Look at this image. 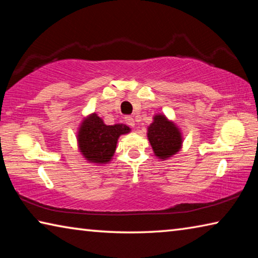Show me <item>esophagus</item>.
<instances>
[{"label": "esophagus", "instance_id": "obj_1", "mask_svg": "<svg viewBox=\"0 0 258 258\" xmlns=\"http://www.w3.org/2000/svg\"><path fill=\"white\" fill-rule=\"evenodd\" d=\"M125 123L127 124L128 126H131V127H134V125H135L134 118H133V117H131V116H126L125 117Z\"/></svg>", "mask_w": 258, "mask_h": 258}]
</instances>
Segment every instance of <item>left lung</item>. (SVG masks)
Masks as SVG:
<instances>
[{
  "mask_svg": "<svg viewBox=\"0 0 258 258\" xmlns=\"http://www.w3.org/2000/svg\"><path fill=\"white\" fill-rule=\"evenodd\" d=\"M148 139L155 155L160 159L175 155L182 145L180 131L164 115L155 116L154 123L148 127Z\"/></svg>",
  "mask_w": 258,
  "mask_h": 258,
  "instance_id": "8db88e82",
  "label": "left lung"
}]
</instances>
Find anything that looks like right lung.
Returning <instances> with one entry per match:
<instances>
[{"label": "right lung", "instance_id": "add662e5", "mask_svg": "<svg viewBox=\"0 0 258 258\" xmlns=\"http://www.w3.org/2000/svg\"><path fill=\"white\" fill-rule=\"evenodd\" d=\"M128 132V126L106 125L97 113H93L81 125L78 145L83 156L91 163L107 164L116 150L119 135Z\"/></svg>", "mask_w": 258, "mask_h": 258}]
</instances>
